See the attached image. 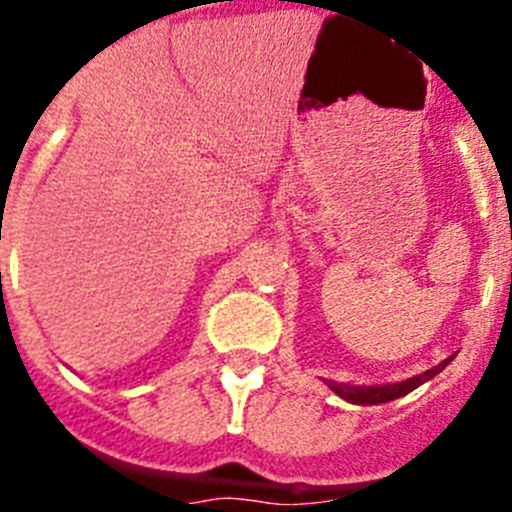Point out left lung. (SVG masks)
Segmentation results:
<instances>
[{
  "label": "left lung",
  "instance_id": "left-lung-1",
  "mask_svg": "<svg viewBox=\"0 0 512 512\" xmlns=\"http://www.w3.org/2000/svg\"><path fill=\"white\" fill-rule=\"evenodd\" d=\"M451 359H454V356H449V359L441 361V364L433 366V369H428V372L418 374V377L405 379V382H397V384H374V387H351V384L330 382V390L336 392L338 397H343V400L354 402V405H379V402L397 400V397H402V395H408V392H413L415 387H420V384H423V382H428V379L436 377V374L441 372L443 366L449 364Z\"/></svg>",
  "mask_w": 512,
  "mask_h": 512
}]
</instances>
